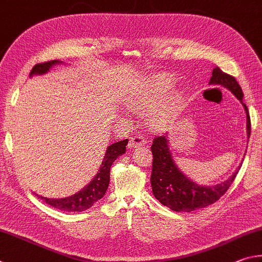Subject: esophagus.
<instances>
[{
	"mask_svg": "<svg viewBox=\"0 0 262 262\" xmlns=\"http://www.w3.org/2000/svg\"><path fill=\"white\" fill-rule=\"evenodd\" d=\"M146 144V139L141 135H136L128 141V148H137Z\"/></svg>",
	"mask_w": 262,
	"mask_h": 262,
	"instance_id": "obj_1",
	"label": "esophagus"
}]
</instances>
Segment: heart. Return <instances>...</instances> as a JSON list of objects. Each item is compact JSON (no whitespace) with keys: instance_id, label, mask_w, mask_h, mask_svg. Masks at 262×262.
<instances>
[{"instance_id":"heart-1","label":"heart","mask_w":262,"mask_h":262,"mask_svg":"<svg viewBox=\"0 0 262 262\" xmlns=\"http://www.w3.org/2000/svg\"><path fill=\"white\" fill-rule=\"evenodd\" d=\"M173 84H175V78L167 73H161L152 78V80H149L148 84L143 89L128 96L126 103L132 109L145 112L158 104L172 89ZM182 100L183 96L181 92H173L171 95L168 96L167 100L160 103L157 108L150 110L148 115L150 125L159 130L167 127L180 112Z\"/></svg>"}]
</instances>
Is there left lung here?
Segmentation results:
<instances>
[{
    "mask_svg": "<svg viewBox=\"0 0 262 262\" xmlns=\"http://www.w3.org/2000/svg\"><path fill=\"white\" fill-rule=\"evenodd\" d=\"M210 84L222 85L230 90L236 98L244 105L246 112V126L247 137L251 135V119L249 109L243 102V91L235 77L224 73L219 67L214 68L210 77ZM153 154L152 175H150V184H152L153 194L160 203L167 206L175 212H192V210L205 208L214 204L226 193L227 190L235 181L238 170L233 172L226 182L214 186H200L190 181L185 175H183L180 169L173 162L170 149L168 146L167 136H160L153 139L150 146Z\"/></svg>",
    "mask_w": 262,
    "mask_h": 262,
    "instance_id": "8db88e82",
    "label": "left lung"
}]
</instances>
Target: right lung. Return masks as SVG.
Instances as JSON below:
<instances>
[{"mask_svg": "<svg viewBox=\"0 0 262 262\" xmlns=\"http://www.w3.org/2000/svg\"><path fill=\"white\" fill-rule=\"evenodd\" d=\"M57 63L61 62L54 59V61L35 64L33 69L31 70L30 76L42 75V73L47 72L50 68ZM127 141L128 140L125 139L122 141H117V143L109 146L107 148V152L104 154L103 162L101 164L96 176L91 181L89 185H86L78 193L63 199H49L45 198L42 195L38 196L40 199H42L46 204L50 205L52 207L56 209L64 210V212H82V210L91 208L96 201L102 198L105 191H107L110 178V168H112V164L119 155L125 153V146L127 145Z\"/></svg>", "mask_w": 262, "mask_h": 262, "instance_id": "add662e5", "label": "right lung"}]
</instances>
